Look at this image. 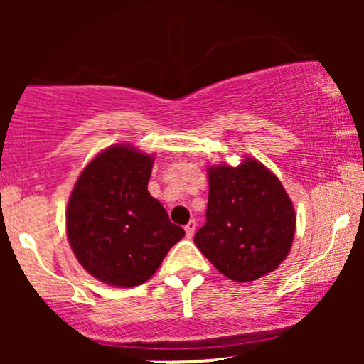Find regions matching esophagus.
I'll use <instances>...</instances> for the list:
<instances>
[{
  "label": "esophagus",
  "mask_w": 364,
  "mask_h": 364,
  "mask_svg": "<svg viewBox=\"0 0 364 364\" xmlns=\"http://www.w3.org/2000/svg\"><path fill=\"white\" fill-rule=\"evenodd\" d=\"M185 231H186V236L188 237H191V236L195 235V231H196V223H195V220H190V223L185 225Z\"/></svg>",
  "instance_id": "34e87169"
}]
</instances>
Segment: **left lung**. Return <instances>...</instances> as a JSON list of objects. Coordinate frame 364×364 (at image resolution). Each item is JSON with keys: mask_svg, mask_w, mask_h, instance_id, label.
<instances>
[{"mask_svg": "<svg viewBox=\"0 0 364 364\" xmlns=\"http://www.w3.org/2000/svg\"><path fill=\"white\" fill-rule=\"evenodd\" d=\"M205 224L195 245L208 262L236 282L272 272L289 253L296 215L277 178L255 159L237 168L208 169Z\"/></svg>", "mask_w": 364, "mask_h": 364, "instance_id": "1", "label": "left lung"}]
</instances>
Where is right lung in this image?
<instances>
[{
    "label": "right lung",
    "instance_id": "obj_1",
    "mask_svg": "<svg viewBox=\"0 0 364 364\" xmlns=\"http://www.w3.org/2000/svg\"><path fill=\"white\" fill-rule=\"evenodd\" d=\"M152 161L127 145L106 149L82 171L70 196L66 229L75 257L111 286L144 284L185 236L149 193Z\"/></svg>",
    "mask_w": 364,
    "mask_h": 364
}]
</instances>
